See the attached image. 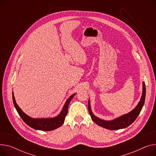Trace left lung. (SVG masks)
<instances>
[{
	"label": "left lung",
	"instance_id": "obj_1",
	"mask_svg": "<svg viewBox=\"0 0 156 156\" xmlns=\"http://www.w3.org/2000/svg\"><path fill=\"white\" fill-rule=\"evenodd\" d=\"M146 85H145L144 81H142V93L140 98V100L138 104L136 105L132 111L130 112L124 114L119 117H117L111 120H106L101 119H100L95 116L93 114L90 105V100H88V111L90 113V115L91 116V120L94 122L98 126L105 128L109 130H119L125 129L129 127L130 125L135 121L139 115V113L144 106L145 98H146Z\"/></svg>",
	"mask_w": 156,
	"mask_h": 156
}]
</instances>
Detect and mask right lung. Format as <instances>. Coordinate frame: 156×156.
<instances>
[{"instance_id": "right-lung-1", "label": "right lung", "mask_w": 156, "mask_h": 156, "mask_svg": "<svg viewBox=\"0 0 156 156\" xmlns=\"http://www.w3.org/2000/svg\"><path fill=\"white\" fill-rule=\"evenodd\" d=\"M76 93L71 95L65 101V105L62 108L61 111L58 115L54 117H48V118H33L26 113H25L20 108L15 100L14 95V92L12 91V100L14 107L19 113L20 117L23 120V121L29 126L30 127L33 128L35 130H43V131H50L55 130L60 127L63 125L65 117L68 113V108L69 103L72 98L75 95Z\"/></svg>"}]
</instances>
